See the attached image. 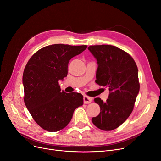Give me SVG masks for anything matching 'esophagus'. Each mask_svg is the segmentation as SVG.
Listing matches in <instances>:
<instances>
[{
	"label": "esophagus",
	"mask_w": 161,
	"mask_h": 161,
	"mask_svg": "<svg viewBox=\"0 0 161 161\" xmlns=\"http://www.w3.org/2000/svg\"><path fill=\"white\" fill-rule=\"evenodd\" d=\"M83 101H84V103L88 104V103H91L92 99L91 98V97H88V96L85 95L84 97H83Z\"/></svg>",
	"instance_id": "34e87169"
}]
</instances>
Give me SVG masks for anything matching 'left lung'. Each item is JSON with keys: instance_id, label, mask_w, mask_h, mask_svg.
I'll use <instances>...</instances> for the list:
<instances>
[{"instance_id": "1", "label": "left lung", "mask_w": 161, "mask_h": 161, "mask_svg": "<svg viewBox=\"0 0 161 161\" xmlns=\"http://www.w3.org/2000/svg\"><path fill=\"white\" fill-rule=\"evenodd\" d=\"M88 50L97 60L96 83L108 86V99L94 101L100 107V113L92 118L97 128L105 131L118 128L128 119L140 90L138 70L136 62L128 53L114 46H91Z\"/></svg>"}]
</instances>
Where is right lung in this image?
Wrapping results in <instances>:
<instances>
[{"label": "right lung", "instance_id": "obj_1", "mask_svg": "<svg viewBox=\"0 0 161 161\" xmlns=\"http://www.w3.org/2000/svg\"><path fill=\"white\" fill-rule=\"evenodd\" d=\"M86 46L53 44L42 48L28 61L23 75L24 101L41 128L58 131L70 121L74 111L83 105V96L61 91L58 81L67 76L71 58Z\"/></svg>", "mask_w": 161, "mask_h": 161}]
</instances>
